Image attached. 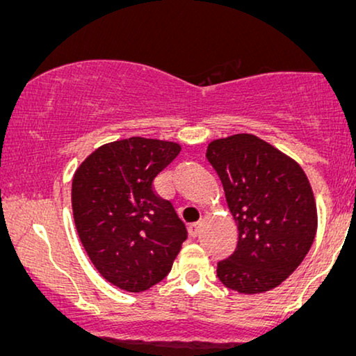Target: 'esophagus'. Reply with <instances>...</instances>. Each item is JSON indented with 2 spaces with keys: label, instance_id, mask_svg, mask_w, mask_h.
Listing matches in <instances>:
<instances>
[{
  "label": "esophagus",
  "instance_id": "34e87169",
  "mask_svg": "<svg viewBox=\"0 0 356 356\" xmlns=\"http://www.w3.org/2000/svg\"><path fill=\"white\" fill-rule=\"evenodd\" d=\"M200 226H202V223H200V221H195V223H191V225L188 226L189 236H193V238H195V236H199V233H200Z\"/></svg>",
  "mask_w": 356,
  "mask_h": 356
}]
</instances>
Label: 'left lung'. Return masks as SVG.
Here are the masks:
<instances>
[{"label": "left lung", "instance_id": "left-lung-1", "mask_svg": "<svg viewBox=\"0 0 356 356\" xmlns=\"http://www.w3.org/2000/svg\"><path fill=\"white\" fill-rule=\"evenodd\" d=\"M207 159L238 226V245L218 261V280L239 293L275 289L302 264L316 234L315 194L305 172L250 133L213 140Z\"/></svg>", "mask_w": 356, "mask_h": 356}]
</instances>
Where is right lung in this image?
I'll return each mask as SVG.
<instances>
[{"label":"right lung","mask_w":356,"mask_h":356,"mask_svg":"<svg viewBox=\"0 0 356 356\" xmlns=\"http://www.w3.org/2000/svg\"><path fill=\"white\" fill-rule=\"evenodd\" d=\"M181 151L173 141L131 136L92 151L72 179L76 233L101 276L143 292L172 270L186 236L154 178Z\"/></svg>","instance_id":"1"}]
</instances>
